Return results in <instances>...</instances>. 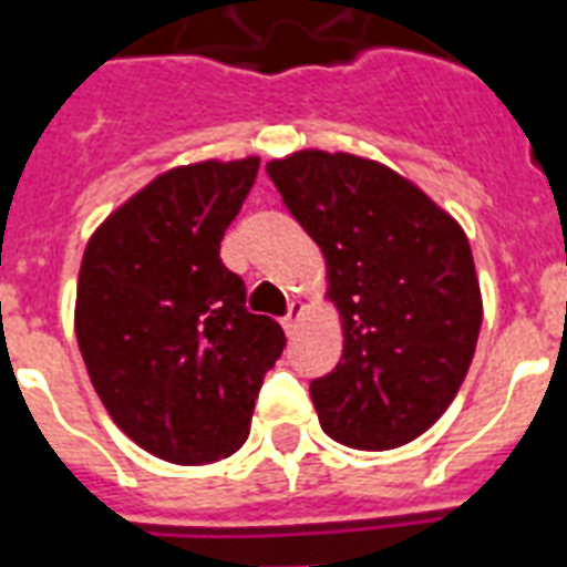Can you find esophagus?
<instances>
[{"label": "esophagus", "instance_id": "obj_1", "mask_svg": "<svg viewBox=\"0 0 567 567\" xmlns=\"http://www.w3.org/2000/svg\"><path fill=\"white\" fill-rule=\"evenodd\" d=\"M300 318H302V306L293 300L291 309H288V315L282 318V330L288 332V336H293V332H297V327H300Z\"/></svg>", "mask_w": 567, "mask_h": 567}]
</instances>
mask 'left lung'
<instances>
[{
  "label": "left lung",
  "mask_w": 567,
  "mask_h": 567,
  "mask_svg": "<svg viewBox=\"0 0 567 567\" xmlns=\"http://www.w3.org/2000/svg\"><path fill=\"white\" fill-rule=\"evenodd\" d=\"M267 175L321 246L341 318L339 365L309 386L321 427L353 449L404 446L446 413L482 330L464 228L378 159L306 148Z\"/></svg>",
  "instance_id": "obj_1"
}]
</instances>
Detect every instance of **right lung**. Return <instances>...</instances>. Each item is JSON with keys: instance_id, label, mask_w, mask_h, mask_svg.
<instances>
[{"instance_id": "1", "label": "right lung", "mask_w": 567, "mask_h": 567, "mask_svg": "<svg viewBox=\"0 0 567 567\" xmlns=\"http://www.w3.org/2000/svg\"><path fill=\"white\" fill-rule=\"evenodd\" d=\"M258 157L157 175L103 219L82 252L73 330L94 392L136 446L168 464H214L249 437L285 332L246 312L219 258Z\"/></svg>"}]
</instances>
